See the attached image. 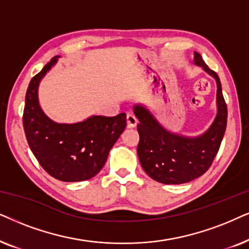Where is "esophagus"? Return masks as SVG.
Instances as JSON below:
<instances>
[{"mask_svg":"<svg viewBox=\"0 0 249 249\" xmlns=\"http://www.w3.org/2000/svg\"><path fill=\"white\" fill-rule=\"evenodd\" d=\"M126 123H127V127H130V128L135 127L138 124V119L133 114H130V112H128L126 116Z\"/></svg>","mask_w":249,"mask_h":249,"instance_id":"1","label":"esophagus"}]
</instances>
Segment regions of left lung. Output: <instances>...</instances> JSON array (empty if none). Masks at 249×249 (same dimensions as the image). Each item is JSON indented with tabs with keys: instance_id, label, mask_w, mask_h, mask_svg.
<instances>
[{
	"instance_id": "left-lung-1",
	"label": "left lung",
	"mask_w": 249,
	"mask_h": 249,
	"mask_svg": "<svg viewBox=\"0 0 249 249\" xmlns=\"http://www.w3.org/2000/svg\"><path fill=\"white\" fill-rule=\"evenodd\" d=\"M195 64L216 79L217 115L206 133L198 138L170 133L144 107L134 106V114L140 122L138 124L139 159L145 173L160 183H187L203 175L213 163L227 128L228 108L220 78L198 52H195Z\"/></svg>"
}]
</instances>
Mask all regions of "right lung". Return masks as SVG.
<instances>
[{"label":"right lung","instance_id":"1","mask_svg":"<svg viewBox=\"0 0 249 249\" xmlns=\"http://www.w3.org/2000/svg\"><path fill=\"white\" fill-rule=\"evenodd\" d=\"M57 60L53 57L28 85L22 116L26 139L46 173L65 182L85 181L104 167L109 150L126 127V115L92 116L76 124L51 121L39 107L37 89Z\"/></svg>","mask_w":249,"mask_h":249}]
</instances>
